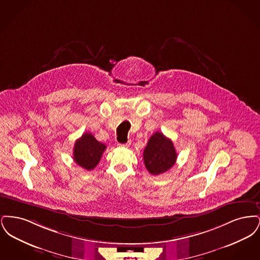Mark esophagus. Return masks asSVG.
Returning <instances> with one entry per match:
<instances>
[{"mask_svg": "<svg viewBox=\"0 0 260 260\" xmlns=\"http://www.w3.org/2000/svg\"><path fill=\"white\" fill-rule=\"evenodd\" d=\"M129 145H131V141H128V142H126L124 144H119V146H121V147H128Z\"/></svg>", "mask_w": 260, "mask_h": 260, "instance_id": "obj_1", "label": "esophagus"}]
</instances>
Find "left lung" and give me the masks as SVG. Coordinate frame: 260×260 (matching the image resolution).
I'll use <instances>...</instances> for the list:
<instances>
[{"label": "left lung", "mask_w": 260, "mask_h": 260, "mask_svg": "<svg viewBox=\"0 0 260 260\" xmlns=\"http://www.w3.org/2000/svg\"><path fill=\"white\" fill-rule=\"evenodd\" d=\"M177 158L173 141L161 133H155L149 138L143 152V161L149 173L158 175L173 168Z\"/></svg>", "instance_id": "8db88e82"}]
</instances>
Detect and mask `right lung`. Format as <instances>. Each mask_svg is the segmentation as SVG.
Instances as JSON below:
<instances>
[{
  "mask_svg": "<svg viewBox=\"0 0 260 260\" xmlns=\"http://www.w3.org/2000/svg\"><path fill=\"white\" fill-rule=\"evenodd\" d=\"M105 149V144L98 141L91 134L85 133L75 142L73 159L83 169L91 171L98 166Z\"/></svg>",
  "mask_w": 260,
  "mask_h": 260,
  "instance_id": "1",
  "label": "right lung"
}]
</instances>
